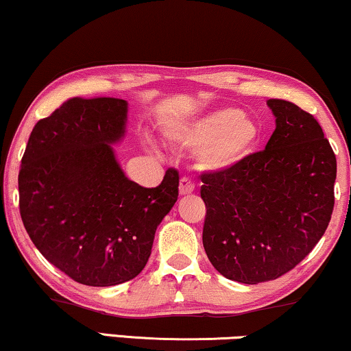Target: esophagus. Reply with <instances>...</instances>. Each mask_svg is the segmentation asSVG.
Wrapping results in <instances>:
<instances>
[{
  "mask_svg": "<svg viewBox=\"0 0 351 351\" xmlns=\"http://www.w3.org/2000/svg\"><path fill=\"white\" fill-rule=\"evenodd\" d=\"M193 190H195V184L192 182V179H190V177H186V176L182 177L180 185H179L180 195H189V193H192Z\"/></svg>",
  "mask_w": 351,
  "mask_h": 351,
  "instance_id": "esophagus-1",
  "label": "esophagus"
}]
</instances>
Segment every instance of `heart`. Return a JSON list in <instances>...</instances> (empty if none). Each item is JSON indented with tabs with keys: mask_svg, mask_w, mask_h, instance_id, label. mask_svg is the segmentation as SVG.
I'll return each instance as SVG.
<instances>
[{
	"mask_svg": "<svg viewBox=\"0 0 351 351\" xmlns=\"http://www.w3.org/2000/svg\"><path fill=\"white\" fill-rule=\"evenodd\" d=\"M169 138L185 148H198L203 169L224 171L242 162L256 147L259 127L239 109L224 108L197 117L169 132Z\"/></svg>",
	"mask_w": 351,
	"mask_h": 351,
	"instance_id": "heart-1",
	"label": "heart"
}]
</instances>
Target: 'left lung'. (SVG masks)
Masks as SVG:
<instances>
[{"mask_svg": "<svg viewBox=\"0 0 351 351\" xmlns=\"http://www.w3.org/2000/svg\"><path fill=\"white\" fill-rule=\"evenodd\" d=\"M276 130L261 152L203 172V247L230 280L259 284L292 271L324 235L334 211L337 159L315 116L267 101Z\"/></svg>", "mask_w": 351, "mask_h": 351, "instance_id": "left-lung-1", "label": "left lung"}]
</instances>
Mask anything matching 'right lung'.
<instances>
[{
    "mask_svg": "<svg viewBox=\"0 0 351 351\" xmlns=\"http://www.w3.org/2000/svg\"><path fill=\"white\" fill-rule=\"evenodd\" d=\"M125 117L121 98H69L36 122L21 161L27 234L53 266L84 285L138 276L179 197L176 169L154 189L124 176L109 143L124 135Z\"/></svg>",
    "mask_w": 351,
    "mask_h": 351,
    "instance_id": "obj_1",
    "label": "right lung"
}]
</instances>
